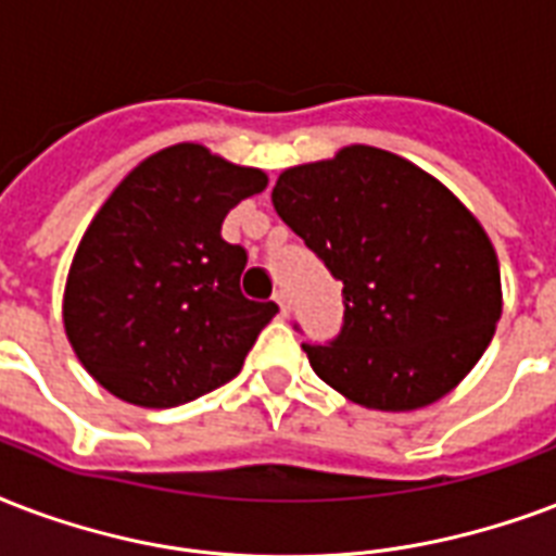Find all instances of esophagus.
<instances>
[{
  "label": "esophagus",
  "instance_id": "1",
  "mask_svg": "<svg viewBox=\"0 0 556 556\" xmlns=\"http://www.w3.org/2000/svg\"><path fill=\"white\" fill-rule=\"evenodd\" d=\"M274 303L279 306V315H282V317L291 312V300H288V291H277V294H274Z\"/></svg>",
  "mask_w": 556,
  "mask_h": 556
}]
</instances>
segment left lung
<instances>
[{
    "label": "left lung",
    "mask_w": 556,
    "mask_h": 556,
    "mask_svg": "<svg viewBox=\"0 0 556 556\" xmlns=\"http://www.w3.org/2000/svg\"><path fill=\"white\" fill-rule=\"evenodd\" d=\"M274 210L344 282V329L303 344L355 405L417 410L466 379L502 317L486 230L438 177L391 151L346 146L277 177Z\"/></svg>",
    "instance_id": "8db88e82"
}]
</instances>
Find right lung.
Segmentation results:
<instances>
[{
	"instance_id": "1",
	"label": "right lung",
	"mask_w": 556,
	"mask_h": 556,
	"mask_svg": "<svg viewBox=\"0 0 556 556\" xmlns=\"http://www.w3.org/2000/svg\"><path fill=\"white\" fill-rule=\"evenodd\" d=\"M268 175L177 142L127 172L72 256L63 329L84 370L139 408H175L222 388L277 303L239 279L248 253L222 239L224 215Z\"/></svg>"
}]
</instances>
